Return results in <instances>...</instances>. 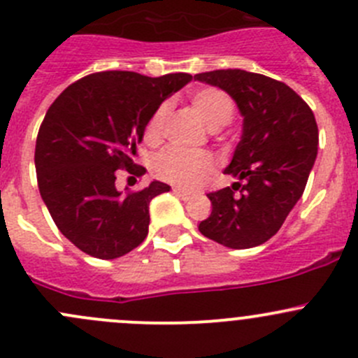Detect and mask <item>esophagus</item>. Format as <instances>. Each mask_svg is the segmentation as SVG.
Listing matches in <instances>:
<instances>
[{
    "label": "esophagus",
    "mask_w": 358,
    "mask_h": 358,
    "mask_svg": "<svg viewBox=\"0 0 358 358\" xmlns=\"http://www.w3.org/2000/svg\"><path fill=\"white\" fill-rule=\"evenodd\" d=\"M173 192L176 194V196L180 197V199H183V201H187V199H190V194L187 192V190H183V189H180V187H173Z\"/></svg>",
    "instance_id": "1"
}]
</instances>
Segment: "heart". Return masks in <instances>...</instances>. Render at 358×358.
Returning <instances> with one entry per match:
<instances>
[{
  "label": "heart",
  "instance_id": "b5f03b06",
  "mask_svg": "<svg viewBox=\"0 0 358 358\" xmlns=\"http://www.w3.org/2000/svg\"><path fill=\"white\" fill-rule=\"evenodd\" d=\"M190 105L211 131L227 126L234 117V101L231 96L215 87H206L194 92L190 96ZM168 113L169 105L164 103L155 110L154 115L148 120L145 140L150 145H157L162 140ZM154 171L159 178L168 180L185 189H196L213 175L215 161L210 154H203V152L168 148L155 159Z\"/></svg>",
  "mask_w": 358,
  "mask_h": 358
}]
</instances>
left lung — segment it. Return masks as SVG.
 Segmentation results:
<instances>
[{
	"label": "left lung",
	"mask_w": 358,
	"mask_h": 358,
	"mask_svg": "<svg viewBox=\"0 0 358 358\" xmlns=\"http://www.w3.org/2000/svg\"><path fill=\"white\" fill-rule=\"evenodd\" d=\"M194 80L227 92L243 117L241 140L224 171L239 182L208 194L211 215L199 231L229 248H253L280 231L303 196L317 159V120L297 92L266 75L217 69Z\"/></svg>",
	"instance_id": "1"
}]
</instances>
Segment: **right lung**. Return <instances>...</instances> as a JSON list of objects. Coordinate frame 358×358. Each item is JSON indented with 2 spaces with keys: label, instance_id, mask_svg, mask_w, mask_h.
Listing matches in <instances>:
<instances>
[{
  "label": "right lung",
  "instance_id": "right-lung-1",
  "mask_svg": "<svg viewBox=\"0 0 358 358\" xmlns=\"http://www.w3.org/2000/svg\"><path fill=\"white\" fill-rule=\"evenodd\" d=\"M190 80L189 73H94L71 83L48 108L34 150L38 189L59 231L87 255L117 259L147 238L148 204L171 187L154 180L122 194L115 173L143 175L134 157L145 127Z\"/></svg>",
  "mask_w": 358,
  "mask_h": 358
}]
</instances>
